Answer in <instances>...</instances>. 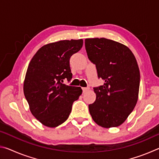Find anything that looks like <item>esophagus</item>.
Returning <instances> with one entry per match:
<instances>
[{
  "label": "esophagus",
  "instance_id": "esophagus-1",
  "mask_svg": "<svg viewBox=\"0 0 159 159\" xmlns=\"http://www.w3.org/2000/svg\"><path fill=\"white\" fill-rule=\"evenodd\" d=\"M90 88L88 87H86V88H82V90H83V93H85V92H87V91L89 90Z\"/></svg>",
  "mask_w": 159,
  "mask_h": 159
}]
</instances>
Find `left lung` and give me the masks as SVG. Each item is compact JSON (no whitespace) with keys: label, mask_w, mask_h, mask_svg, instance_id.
I'll use <instances>...</instances> for the list:
<instances>
[{"label":"left lung","mask_w":159,"mask_h":159,"mask_svg":"<svg viewBox=\"0 0 159 159\" xmlns=\"http://www.w3.org/2000/svg\"><path fill=\"white\" fill-rule=\"evenodd\" d=\"M88 59L95 64L104 85L94 88L96 100L89 104L90 114L104 128L121 125L138 102L140 74L133 53L125 45L104 38L86 39Z\"/></svg>","instance_id":"left-lung-1"}]
</instances>
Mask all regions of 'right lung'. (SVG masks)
Instances as JSON below:
<instances>
[{
    "mask_svg": "<svg viewBox=\"0 0 159 159\" xmlns=\"http://www.w3.org/2000/svg\"><path fill=\"white\" fill-rule=\"evenodd\" d=\"M79 40H64L40 48L26 71L24 93L31 114L44 125L55 128L66 121L74 102L82 94L80 87L64 84L72 79L70 57L83 46Z\"/></svg>",
    "mask_w": 159,
    "mask_h": 159,
    "instance_id": "right-lung-1",
    "label": "right lung"
}]
</instances>
